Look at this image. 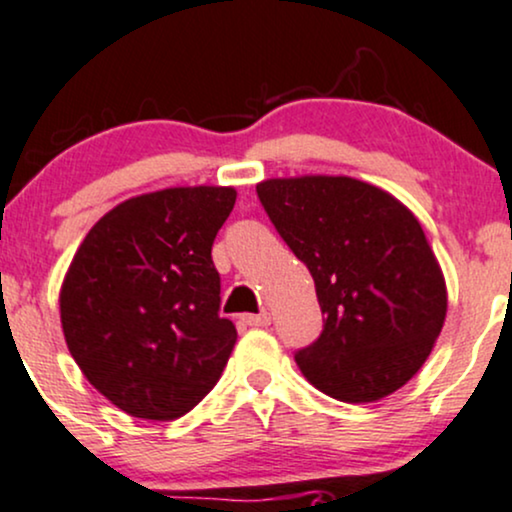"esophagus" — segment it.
<instances>
[{
	"label": "esophagus",
	"instance_id": "obj_1",
	"mask_svg": "<svg viewBox=\"0 0 512 512\" xmlns=\"http://www.w3.org/2000/svg\"><path fill=\"white\" fill-rule=\"evenodd\" d=\"M243 322H245V325H250V327H267L269 322H272V315H269V313L245 315V317H243Z\"/></svg>",
	"mask_w": 512,
	"mask_h": 512
}]
</instances>
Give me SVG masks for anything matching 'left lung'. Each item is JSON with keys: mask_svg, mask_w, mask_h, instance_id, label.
Returning <instances> with one entry per match:
<instances>
[{"mask_svg": "<svg viewBox=\"0 0 512 512\" xmlns=\"http://www.w3.org/2000/svg\"><path fill=\"white\" fill-rule=\"evenodd\" d=\"M276 233L313 274L325 325L296 351L317 390L375 402L424 366L448 310L436 255L416 216L380 187L305 175L257 185Z\"/></svg>", "mask_w": 512, "mask_h": 512, "instance_id": "left-lung-1", "label": "left lung"}]
</instances>
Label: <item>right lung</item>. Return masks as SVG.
Returning <instances> with one entry per match:
<instances>
[{
  "label": "right lung",
  "instance_id": "add662e5",
  "mask_svg": "<svg viewBox=\"0 0 512 512\" xmlns=\"http://www.w3.org/2000/svg\"><path fill=\"white\" fill-rule=\"evenodd\" d=\"M233 187H170L117 204L88 231L60 293L69 354L137 419L170 421L219 383L238 334L219 315L216 233Z\"/></svg>",
  "mask_w": 512,
  "mask_h": 512
}]
</instances>
